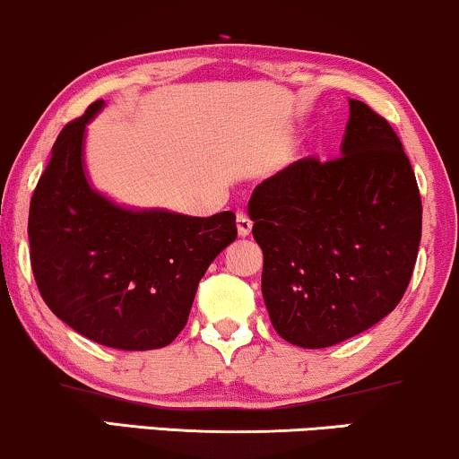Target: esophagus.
Listing matches in <instances>:
<instances>
[{"mask_svg": "<svg viewBox=\"0 0 459 459\" xmlns=\"http://www.w3.org/2000/svg\"><path fill=\"white\" fill-rule=\"evenodd\" d=\"M237 233H239V237H247L252 233V220L246 212H237Z\"/></svg>", "mask_w": 459, "mask_h": 459, "instance_id": "obj_1", "label": "esophagus"}]
</instances>
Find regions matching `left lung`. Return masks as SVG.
<instances>
[{
	"instance_id": "1",
	"label": "left lung",
	"mask_w": 459,
	"mask_h": 459,
	"mask_svg": "<svg viewBox=\"0 0 459 459\" xmlns=\"http://www.w3.org/2000/svg\"><path fill=\"white\" fill-rule=\"evenodd\" d=\"M263 299L281 339L322 350L396 309L421 241L413 167L385 118L350 100L341 156H307L254 188Z\"/></svg>"
}]
</instances>
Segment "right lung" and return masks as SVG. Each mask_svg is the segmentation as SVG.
<instances>
[{
    "label": "right lung",
    "instance_id": "obj_1",
    "mask_svg": "<svg viewBox=\"0 0 459 459\" xmlns=\"http://www.w3.org/2000/svg\"><path fill=\"white\" fill-rule=\"evenodd\" d=\"M103 108L92 103L52 146L29 207L33 277L50 311L78 334L114 350H159L186 326L201 277L237 239L235 213L137 210L100 193L84 142Z\"/></svg>",
    "mask_w": 459,
    "mask_h": 459
}]
</instances>
